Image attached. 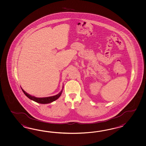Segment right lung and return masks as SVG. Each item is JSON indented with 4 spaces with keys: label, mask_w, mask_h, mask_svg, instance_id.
Here are the masks:
<instances>
[{
    "label": "right lung",
    "mask_w": 146,
    "mask_h": 146,
    "mask_svg": "<svg viewBox=\"0 0 146 146\" xmlns=\"http://www.w3.org/2000/svg\"><path fill=\"white\" fill-rule=\"evenodd\" d=\"M23 93L26 95L27 97L29 98L30 100H33L34 102H36L38 103H40V104H48V103H50L51 102H52L53 101H56L57 100L59 97H60V95H61V93L62 92V90L58 94H57L55 96H50V97H42V98H38V97H36L35 96H31L30 94L27 93L25 92L24 90L22 88Z\"/></svg>",
    "instance_id": "obj_1"
}]
</instances>
